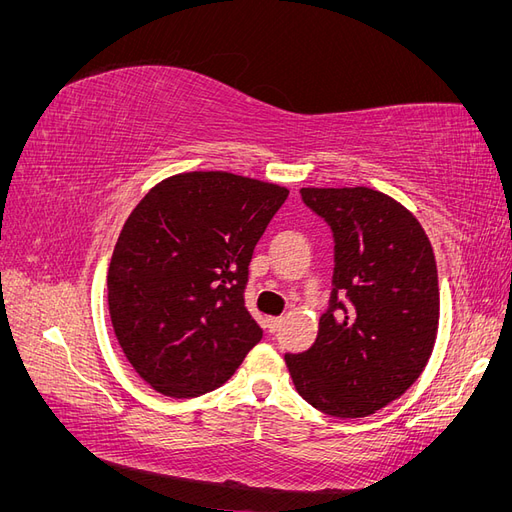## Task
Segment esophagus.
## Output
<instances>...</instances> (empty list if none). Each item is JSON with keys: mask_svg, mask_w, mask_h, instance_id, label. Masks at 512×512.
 <instances>
[{"mask_svg": "<svg viewBox=\"0 0 512 512\" xmlns=\"http://www.w3.org/2000/svg\"><path fill=\"white\" fill-rule=\"evenodd\" d=\"M282 318H267V331L269 333H275V331H280V327H282Z\"/></svg>", "mask_w": 512, "mask_h": 512, "instance_id": "obj_1", "label": "esophagus"}]
</instances>
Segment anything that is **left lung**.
Returning a JSON list of instances; mask_svg holds the SVG:
<instances>
[{
    "instance_id": "left-lung-1",
    "label": "left lung",
    "mask_w": 512,
    "mask_h": 512,
    "mask_svg": "<svg viewBox=\"0 0 512 512\" xmlns=\"http://www.w3.org/2000/svg\"><path fill=\"white\" fill-rule=\"evenodd\" d=\"M335 237L331 307L314 346L286 354L299 395L337 418H363L423 374L440 320L436 256L414 215L371 188H303Z\"/></svg>"
}]
</instances>
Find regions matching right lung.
Masks as SVG:
<instances>
[{
    "instance_id": "1",
    "label": "right lung",
    "mask_w": 512,
    "mask_h": 512,
    "mask_svg": "<svg viewBox=\"0 0 512 512\" xmlns=\"http://www.w3.org/2000/svg\"><path fill=\"white\" fill-rule=\"evenodd\" d=\"M282 185L224 170L160 181L123 224L108 267L117 342L153 391L188 399L222 386L260 339L243 290Z\"/></svg>"
}]
</instances>
